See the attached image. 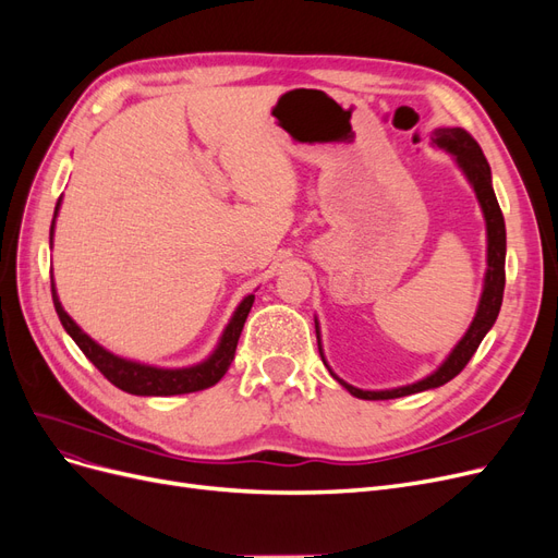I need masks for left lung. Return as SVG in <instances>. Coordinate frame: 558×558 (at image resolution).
Returning a JSON list of instances; mask_svg holds the SVG:
<instances>
[{"label":"left lung","instance_id":"left-lung-1","mask_svg":"<svg viewBox=\"0 0 558 558\" xmlns=\"http://www.w3.org/2000/svg\"><path fill=\"white\" fill-rule=\"evenodd\" d=\"M436 146L445 148L452 153L459 161V167L463 169V173L469 175V181L477 194L482 213H484V220H487V278H484V292L477 305V315L473 319L471 329L465 331V336L459 340V345L452 350L445 359V364L436 371L430 373L424 380L415 383V385H408V387H399V389H387V391H364V389H356L343 380H336L343 385L352 397L356 399H364V401H387V399H401L408 397V393H417L424 389H434L440 387L445 383L452 380L457 377L465 364L471 362V356L475 354V350L480 348L482 338L487 336V331L494 327V322L498 317L500 311V303H502V290H506V220H502V213L498 206V199L494 194L492 187V169H489V161L484 157L482 148L477 146V141L461 128H445V130H436ZM317 345H319V333H317ZM322 354V348H319ZM322 362H325V356H322Z\"/></svg>","mask_w":558,"mask_h":558}]
</instances>
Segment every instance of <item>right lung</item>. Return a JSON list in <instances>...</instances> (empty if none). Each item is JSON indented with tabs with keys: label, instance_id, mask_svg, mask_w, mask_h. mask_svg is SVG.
Wrapping results in <instances>:
<instances>
[{
	"label": "right lung",
	"instance_id": "1",
	"mask_svg": "<svg viewBox=\"0 0 558 558\" xmlns=\"http://www.w3.org/2000/svg\"><path fill=\"white\" fill-rule=\"evenodd\" d=\"M58 208H60V199L56 206V215H58ZM52 227H56V218H52ZM52 227H50V239H52ZM50 292H52V303H56L62 327L71 338L76 340V345L83 350V354L99 368V373L111 385H116L118 389L128 393H136V397H175V393H192V391H202L218 385L233 362V354H236V345H239L247 313L255 303L253 294L243 299L236 313H233L229 327L222 333L218 350H215L213 356L206 359L204 364L192 366V368L169 371V368H153L136 362H128V359H120L111 352H106L85 331H81L76 322L64 313L62 303L56 294V284L52 282H50Z\"/></svg>",
	"mask_w": 558,
	"mask_h": 558
}]
</instances>
